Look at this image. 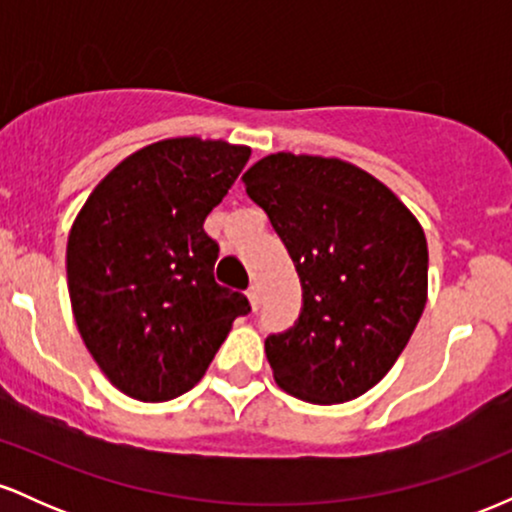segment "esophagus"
<instances>
[{
	"instance_id": "obj_1",
	"label": "esophagus",
	"mask_w": 512,
	"mask_h": 512,
	"mask_svg": "<svg viewBox=\"0 0 512 512\" xmlns=\"http://www.w3.org/2000/svg\"><path fill=\"white\" fill-rule=\"evenodd\" d=\"M248 298H250L252 310H257V305H260V289H257V284H252L248 289Z\"/></svg>"
}]
</instances>
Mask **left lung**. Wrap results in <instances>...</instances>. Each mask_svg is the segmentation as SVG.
<instances>
[{
	"label": "left lung",
	"instance_id": "1",
	"mask_svg": "<svg viewBox=\"0 0 512 512\" xmlns=\"http://www.w3.org/2000/svg\"><path fill=\"white\" fill-rule=\"evenodd\" d=\"M303 284L296 325L264 342L276 385L313 404L361 397L407 346L428 298L421 223L342 158L269 154L243 175Z\"/></svg>",
	"mask_w": 512,
	"mask_h": 512
}]
</instances>
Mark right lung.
<instances>
[{"mask_svg": "<svg viewBox=\"0 0 512 512\" xmlns=\"http://www.w3.org/2000/svg\"><path fill=\"white\" fill-rule=\"evenodd\" d=\"M250 146L175 137L120 161L86 199L67 240V286L88 354L139 402H168L207 373L243 293L216 284L204 219Z\"/></svg>", "mask_w": 512, "mask_h": 512, "instance_id": "right-lung-1", "label": "right lung"}]
</instances>
